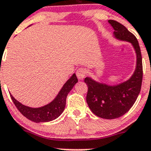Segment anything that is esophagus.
Instances as JSON below:
<instances>
[{
    "instance_id": "1",
    "label": "esophagus",
    "mask_w": 151,
    "mask_h": 151,
    "mask_svg": "<svg viewBox=\"0 0 151 151\" xmlns=\"http://www.w3.org/2000/svg\"><path fill=\"white\" fill-rule=\"evenodd\" d=\"M76 76L78 79H83L86 76V70L84 68H79L77 69Z\"/></svg>"
}]
</instances>
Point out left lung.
Segmentation results:
<instances>
[{
  "label": "left lung",
  "instance_id": "left-lung-1",
  "mask_svg": "<svg viewBox=\"0 0 151 151\" xmlns=\"http://www.w3.org/2000/svg\"><path fill=\"white\" fill-rule=\"evenodd\" d=\"M108 22L115 30L116 38L132 43L137 55L135 71L132 76L123 83L110 86L95 82L88 77L85 78L88 85L86 101L91 110L101 118L113 119L127 113L137 100L142 83L143 66L141 49L135 36L119 22L115 20Z\"/></svg>",
  "mask_w": 151,
  "mask_h": 151
}]
</instances>
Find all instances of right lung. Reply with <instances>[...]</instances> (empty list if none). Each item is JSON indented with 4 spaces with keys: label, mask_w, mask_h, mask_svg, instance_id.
<instances>
[{
    "label": "right lung",
    "mask_w": 151,
    "mask_h": 151,
    "mask_svg": "<svg viewBox=\"0 0 151 151\" xmlns=\"http://www.w3.org/2000/svg\"><path fill=\"white\" fill-rule=\"evenodd\" d=\"M78 82L76 74H73L72 77L64 84L59 94H57L55 99L48 104L39 108H32L24 106L22 104L10 94L12 101L15 104L19 111L29 120L35 122H45L52 121L60 116L66 106V100L69 92L73 89V86Z\"/></svg>",
    "instance_id": "add662e5"
}]
</instances>
